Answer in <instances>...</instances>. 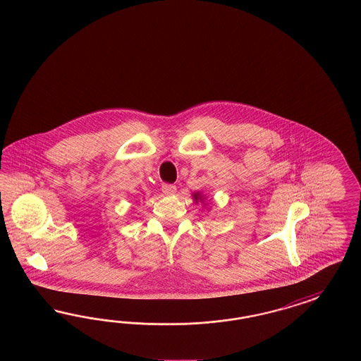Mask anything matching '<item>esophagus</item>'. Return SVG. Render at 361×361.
I'll list each match as a JSON object with an SVG mask.
<instances>
[{
    "instance_id": "esophagus-1",
    "label": "esophagus",
    "mask_w": 361,
    "mask_h": 361,
    "mask_svg": "<svg viewBox=\"0 0 361 361\" xmlns=\"http://www.w3.org/2000/svg\"><path fill=\"white\" fill-rule=\"evenodd\" d=\"M161 191L164 194H174L176 191V186L171 185V183H164V185H161Z\"/></svg>"
}]
</instances>
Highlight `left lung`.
Segmentation results:
<instances>
[{
  "mask_svg": "<svg viewBox=\"0 0 361 361\" xmlns=\"http://www.w3.org/2000/svg\"><path fill=\"white\" fill-rule=\"evenodd\" d=\"M200 198H202V197H200V192H198V194H194V200H200Z\"/></svg>",
  "mask_w": 361,
  "mask_h": 361,
  "instance_id": "left-lung-1",
  "label": "left lung"
}]
</instances>
